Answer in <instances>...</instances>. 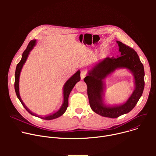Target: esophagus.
<instances>
[{"instance_id": "obj_1", "label": "esophagus", "mask_w": 156, "mask_h": 156, "mask_svg": "<svg viewBox=\"0 0 156 156\" xmlns=\"http://www.w3.org/2000/svg\"><path fill=\"white\" fill-rule=\"evenodd\" d=\"M87 75V72L85 71V70H82L81 72V73H80V76H81V80H83L84 78Z\"/></svg>"}]
</instances>
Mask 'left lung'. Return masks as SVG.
Masks as SVG:
<instances>
[{"instance_id":"obj_1","label":"left lung","mask_w":156,"mask_h":156,"mask_svg":"<svg viewBox=\"0 0 156 156\" xmlns=\"http://www.w3.org/2000/svg\"><path fill=\"white\" fill-rule=\"evenodd\" d=\"M120 52L117 58L107 57L97 63L84 78L87 84V93L91 109L101 116L117 118L127 114L135 107L142 96L144 87V70L137 52L126 44L117 41ZM126 68L133 73L136 81V89L129 100L123 105L108 107L102 102V80L117 68Z\"/></svg>"}]
</instances>
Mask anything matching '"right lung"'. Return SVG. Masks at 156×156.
I'll return each mask as SVG.
<instances>
[{"label": "right lung", "instance_id": "add662e5", "mask_svg": "<svg viewBox=\"0 0 156 156\" xmlns=\"http://www.w3.org/2000/svg\"><path fill=\"white\" fill-rule=\"evenodd\" d=\"M36 42V40L33 39L29 42L26 50L23 52V54H22V58H21V60L16 65L15 74V93L17 96V98L21 102V104L23 105V106L25 108V109L30 114L36 116V117H38L39 118L44 119V120H52V119H57V118L60 117L61 115H62L65 113L66 108H67V107L69 106V97L70 93L72 91V89L73 88L75 85L76 84V83L77 82L80 81V72L78 71L65 84L64 87H63V99H64V101H63V103L61 108L59 109V110H58L57 112H55V114L49 115V116H47V117H40L38 115L37 116L35 114L31 112V111L26 107V105L23 104V101H22V100L21 99L20 94H19V78H20V72L21 70L22 67H23L24 63H25V62L27 59V57L28 56V54H30V51L35 46Z\"/></svg>", "mask_w": 156, "mask_h": 156}]
</instances>
